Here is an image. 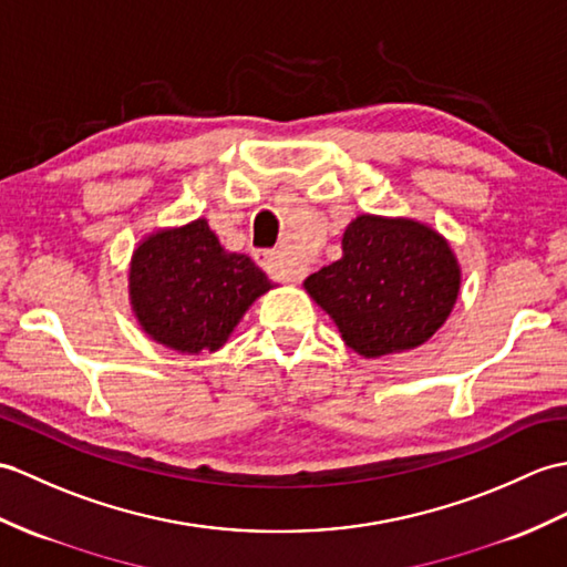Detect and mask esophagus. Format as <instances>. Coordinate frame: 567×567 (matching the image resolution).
Segmentation results:
<instances>
[{"mask_svg": "<svg viewBox=\"0 0 567 567\" xmlns=\"http://www.w3.org/2000/svg\"><path fill=\"white\" fill-rule=\"evenodd\" d=\"M254 258H256L258 266L266 270L270 278H275V280L299 282L301 278H305V270H301L299 266H295V262H289L285 258V254H280V251H256Z\"/></svg>", "mask_w": 567, "mask_h": 567, "instance_id": "1", "label": "esophagus"}]
</instances>
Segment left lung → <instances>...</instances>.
I'll list each match as a JSON object with an SVG mask.
<instances>
[{
  "instance_id": "1",
  "label": "left lung",
  "mask_w": 567,
  "mask_h": 567,
  "mask_svg": "<svg viewBox=\"0 0 567 567\" xmlns=\"http://www.w3.org/2000/svg\"><path fill=\"white\" fill-rule=\"evenodd\" d=\"M305 287L354 352L381 358L423 346L444 323L458 266L430 227L362 215L346 229L343 258L309 275Z\"/></svg>"
}]
</instances>
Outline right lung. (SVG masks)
<instances>
[{
	"instance_id": "add662e5",
	"label": "right lung",
	"mask_w": 567,
	"mask_h": 567,
	"mask_svg": "<svg viewBox=\"0 0 567 567\" xmlns=\"http://www.w3.org/2000/svg\"><path fill=\"white\" fill-rule=\"evenodd\" d=\"M272 282L244 254H227L205 219L144 241L130 268V297L144 331L178 352L217 350Z\"/></svg>"
}]
</instances>
